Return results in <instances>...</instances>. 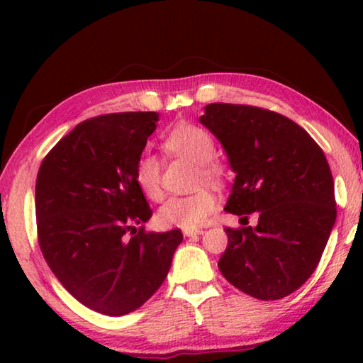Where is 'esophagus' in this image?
<instances>
[{
  "label": "esophagus",
  "instance_id": "34e87169",
  "mask_svg": "<svg viewBox=\"0 0 363 363\" xmlns=\"http://www.w3.org/2000/svg\"><path fill=\"white\" fill-rule=\"evenodd\" d=\"M201 230H185L183 231V235H185L186 238H196V236H200L201 235Z\"/></svg>",
  "mask_w": 363,
  "mask_h": 363
}]
</instances>
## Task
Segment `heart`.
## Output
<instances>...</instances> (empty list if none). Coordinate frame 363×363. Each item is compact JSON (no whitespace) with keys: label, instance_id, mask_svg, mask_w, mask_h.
Wrapping results in <instances>:
<instances>
[{"label":"heart","instance_id":"1","mask_svg":"<svg viewBox=\"0 0 363 363\" xmlns=\"http://www.w3.org/2000/svg\"><path fill=\"white\" fill-rule=\"evenodd\" d=\"M165 148L172 155L188 158L198 163V180L218 183L223 178V168L213 160L216 147L210 133L205 128L183 123L173 128L165 138ZM135 182L143 195L158 201L163 195L162 190V162L155 153L143 152L137 158ZM216 210V196L211 190L201 188L191 195L172 196L163 203L157 213V221L162 228H182V230H198L206 223Z\"/></svg>","mask_w":363,"mask_h":363}]
</instances>
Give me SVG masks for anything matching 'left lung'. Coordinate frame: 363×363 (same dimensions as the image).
Masks as SVG:
<instances>
[{"instance_id":"8db88e82","label":"left lung","mask_w":363,"mask_h":363,"mask_svg":"<svg viewBox=\"0 0 363 363\" xmlns=\"http://www.w3.org/2000/svg\"><path fill=\"white\" fill-rule=\"evenodd\" d=\"M200 122L221 142L236 173L225 210L246 220L259 215L255 228H226L218 267L256 299H282L315 271L335 223L324 152L301 125L267 108L208 104Z\"/></svg>"}]
</instances>
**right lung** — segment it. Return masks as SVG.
Instances as JSON below:
<instances>
[{"label": "right lung", "instance_id": "right-lung-1", "mask_svg": "<svg viewBox=\"0 0 363 363\" xmlns=\"http://www.w3.org/2000/svg\"><path fill=\"white\" fill-rule=\"evenodd\" d=\"M157 112L84 121L44 157L36 178L38 240L69 294L106 315H125L155 294L183 240L147 233L152 210L135 182Z\"/></svg>", "mask_w": 363, "mask_h": 363}]
</instances>
